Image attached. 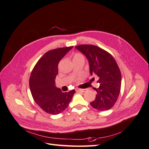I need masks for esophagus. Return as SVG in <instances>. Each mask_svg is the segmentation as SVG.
Wrapping results in <instances>:
<instances>
[{"mask_svg":"<svg viewBox=\"0 0 149 149\" xmlns=\"http://www.w3.org/2000/svg\"><path fill=\"white\" fill-rule=\"evenodd\" d=\"M86 90V89H79V88L76 89V91H80V92H85Z\"/></svg>","mask_w":149,"mask_h":149,"instance_id":"obj_1","label":"esophagus"}]
</instances>
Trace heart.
Here are the masks:
<instances>
[{
	"instance_id": "heart-1",
	"label": "heart",
	"mask_w": 149,
	"mask_h": 149,
	"mask_svg": "<svg viewBox=\"0 0 149 149\" xmlns=\"http://www.w3.org/2000/svg\"><path fill=\"white\" fill-rule=\"evenodd\" d=\"M80 58H83V59H84V56L82 54L79 53H76L74 54V55L73 56V60L80 59Z\"/></svg>"
}]
</instances>
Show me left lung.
Here are the masks:
<instances>
[{
    "instance_id": "left-lung-1",
    "label": "left lung",
    "mask_w": 149,
    "mask_h": 149,
    "mask_svg": "<svg viewBox=\"0 0 149 149\" xmlns=\"http://www.w3.org/2000/svg\"><path fill=\"white\" fill-rule=\"evenodd\" d=\"M88 60L89 73L96 76L100 83L95 88V100L91 106L98 111H107L113 107L119 97L121 73L116 60L110 53L93 45H81L75 47Z\"/></svg>"
}]
</instances>
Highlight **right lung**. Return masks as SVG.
Instances as JSON below:
<instances>
[{"instance_id":"1","label":"right lung","mask_w":149,"mask_h":149,"mask_svg":"<svg viewBox=\"0 0 149 149\" xmlns=\"http://www.w3.org/2000/svg\"><path fill=\"white\" fill-rule=\"evenodd\" d=\"M73 47L50 50L38 61L31 71L29 86L34 101L47 113L56 115L65 111L75 93L62 92L55 86L60 61Z\"/></svg>"}]
</instances>
